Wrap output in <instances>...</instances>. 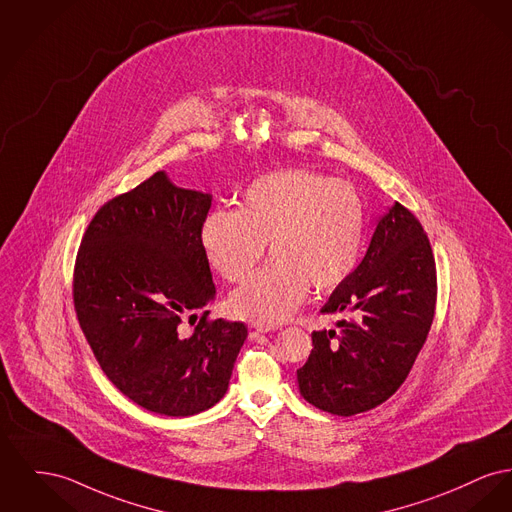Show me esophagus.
I'll use <instances>...</instances> for the list:
<instances>
[{"label": "esophagus", "mask_w": 512, "mask_h": 512, "mask_svg": "<svg viewBox=\"0 0 512 512\" xmlns=\"http://www.w3.org/2000/svg\"><path fill=\"white\" fill-rule=\"evenodd\" d=\"M272 327H269V325H259V323H251L249 325V336L251 338H257L259 334H265V332H271Z\"/></svg>", "instance_id": "obj_1"}]
</instances>
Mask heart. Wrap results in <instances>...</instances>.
I'll use <instances>...</instances> for the list:
<instances>
[{
    "instance_id": "b5f03b06",
    "label": "heart",
    "mask_w": 512,
    "mask_h": 512,
    "mask_svg": "<svg viewBox=\"0 0 512 512\" xmlns=\"http://www.w3.org/2000/svg\"><path fill=\"white\" fill-rule=\"evenodd\" d=\"M365 207L358 189L311 170H280L251 181L240 211L216 209L201 226V247L212 267L238 282L259 263L269 243L272 259L230 296L236 317L272 325L286 319L309 286L331 292L360 263Z\"/></svg>"
}]
</instances>
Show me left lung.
Wrapping results in <instances>:
<instances>
[{"mask_svg":"<svg viewBox=\"0 0 512 512\" xmlns=\"http://www.w3.org/2000/svg\"><path fill=\"white\" fill-rule=\"evenodd\" d=\"M437 274L418 218L394 203L373 232L367 253L323 305L350 313L338 331H315L309 360L298 369L301 396L336 416L367 412L391 398L408 377L433 323Z\"/></svg>","mask_w":512,"mask_h":512,"instance_id":"obj_1","label":"left lung"}]
</instances>
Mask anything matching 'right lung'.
Segmentation results:
<instances>
[{
	"instance_id": "obj_1",
	"label": "right lung",
	"mask_w": 512,
	"mask_h": 512,
	"mask_svg": "<svg viewBox=\"0 0 512 512\" xmlns=\"http://www.w3.org/2000/svg\"><path fill=\"white\" fill-rule=\"evenodd\" d=\"M211 203L156 172L94 214L75 263L73 301L94 358L118 391L160 416L214 406L247 338L243 323L197 315L216 298L201 247ZM187 314L191 333L180 329Z\"/></svg>"
}]
</instances>
